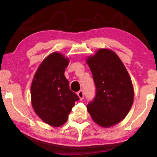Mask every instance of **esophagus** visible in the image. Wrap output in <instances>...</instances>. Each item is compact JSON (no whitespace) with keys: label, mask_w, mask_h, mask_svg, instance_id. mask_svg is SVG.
Masks as SVG:
<instances>
[{"label":"esophagus","mask_w":157,"mask_h":157,"mask_svg":"<svg viewBox=\"0 0 157 157\" xmlns=\"http://www.w3.org/2000/svg\"><path fill=\"white\" fill-rule=\"evenodd\" d=\"M77 94H78V97L79 98H80V100H83V98H84V92H83V90H80L78 93H77Z\"/></svg>","instance_id":"34e87169"}]
</instances>
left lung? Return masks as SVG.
I'll return each instance as SVG.
<instances>
[{
  "label": "left lung",
  "instance_id": "left-lung-1",
  "mask_svg": "<svg viewBox=\"0 0 157 157\" xmlns=\"http://www.w3.org/2000/svg\"><path fill=\"white\" fill-rule=\"evenodd\" d=\"M96 86L95 97L87 105L92 119L109 127L124 119L132 108L134 89L129 75L118 56L99 49L87 59Z\"/></svg>",
  "mask_w": 157,
  "mask_h": 157
}]
</instances>
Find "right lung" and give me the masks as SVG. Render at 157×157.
I'll list each match as a JSON object with an SVG mask.
<instances>
[{
	"mask_svg": "<svg viewBox=\"0 0 157 157\" xmlns=\"http://www.w3.org/2000/svg\"><path fill=\"white\" fill-rule=\"evenodd\" d=\"M68 62L61 53H51L40 65L31 84L34 111L45 123L53 126L65 124L75 102L79 100L64 76Z\"/></svg>",
	"mask_w": 157,
	"mask_h": 157,
	"instance_id": "right-lung-1",
	"label": "right lung"
}]
</instances>
